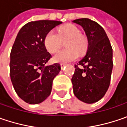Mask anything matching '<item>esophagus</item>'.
I'll return each mask as SVG.
<instances>
[{"instance_id": "1", "label": "esophagus", "mask_w": 127, "mask_h": 127, "mask_svg": "<svg viewBox=\"0 0 127 127\" xmlns=\"http://www.w3.org/2000/svg\"><path fill=\"white\" fill-rule=\"evenodd\" d=\"M66 65L65 63H61L60 64V67H61V69H63V67Z\"/></svg>"}]
</instances>
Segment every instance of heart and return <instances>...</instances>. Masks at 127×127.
<instances>
[{"mask_svg": "<svg viewBox=\"0 0 127 127\" xmlns=\"http://www.w3.org/2000/svg\"><path fill=\"white\" fill-rule=\"evenodd\" d=\"M66 50H60L53 57L55 63H67L73 61L78 56V53L86 52L88 42L85 36L82 35L80 29L74 25H66L61 27L58 33L51 31L45 37L44 45L48 52L55 53L61 47L62 41H65Z\"/></svg>", "mask_w": 127, "mask_h": 127, "instance_id": "1", "label": "heart"}]
</instances>
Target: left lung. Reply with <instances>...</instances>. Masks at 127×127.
I'll list each match as a JSON object with an SVG mask.
<instances>
[{
	"mask_svg": "<svg viewBox=\"0 0 127 127\" xmlns=\"http://www.w3.org/2000/svg\"><path fill=\"white\" fill-rule=\"evenodd\" d=\"M72 22L82 27L88 40L86 55L74 65L72 78L74 95L82 102L95 103L104 96L109 87L112 47L104 30L95 21L80 18Z\"/></svg>",
	"mask_w": 127,
	"mask_h": 127,
	"instance_id": "obj_1",
	"label": "left lung"
}]
</instances>
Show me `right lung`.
<instances>
[{
    "instance_id": "1",
    "label": "right lung",
    "mask_w": 127,
    "mask_h": 127,
    "mask_svg": "<svg viewBox=\"0 0 127 127\" xmlns=\"http://www.w3.org/2000/svg\"><path fill=\"white\" fill-rule=\"evenodd\" d=\"M56 20L29 22L18 32L10 53V75L17 95L31 104H40L51 93L53 81L61 70L60 64L45 65L51 58L44 45L45 37Z\"/></svg>"
}]
</instances>
